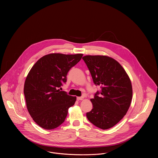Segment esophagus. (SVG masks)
<instances>
[{
	"mask_svg": "<svg viewBox=\"0 0 158 158\" xmlns=\"http://www.w3.org/2000/svg\"><path fill=\"white\" fill-rule=\"evenodd\" d=\"M84 97H85L84 95H83L81 97H77V100H82Z\"/></svg>",
	"mask_w": 158,
	"mask_h": 158,
	"instance_id": "34e87169",
	"label": "esophagus"
}]
</instances>
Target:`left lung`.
<instances>
[{
    "instance_id": "left-lung-1",
    "label": "left lung",
    "mask_w": 158,
    "mask_h": 158,
    "mask_svg": "<svg viewBox=\"0 0 158 158\" xmlns=\"http://www.w3.org/2000/svg\"><path fill=\"white\" fill-rule=\"evenodd\" d=\"M83 60L93 81L100 86L90 101L93 108L86 113L89 121L107 130L115 125L127 114L131 105L133 89L125 69L114 59L103 55H86Z\"/></svg>"
}]
</instances>
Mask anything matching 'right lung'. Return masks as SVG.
<instances>
[{
    "instance_id": "1",
    "label": "right lung",
    "mask_w": 158,
    "mask_h": 158,
    "mask_svg": "<svg viewBox=\"0 0 158 158\" xmlns=\"http://www.w3.org/2000/svg\"><path fill=\"white\" fill-rule=\"evenodd\" d=\"M83 54L50 53L41 58L28 73L23 93L28 111L33 120L45 130L58 127L65 120L68 109L76 97L58 89L67 81L69 70Z\"/></svg>"
}]
</instances>
